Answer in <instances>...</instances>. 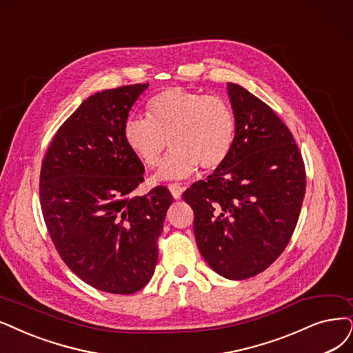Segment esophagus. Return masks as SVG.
I'll use <instances>...</instances> for the list:
<instances>
[{
    "mask_svg": "<svg viewBox=\"0 0 353 353\" xmlns=\"http://www.w3.org/2000/svg\"><path fill=\"white\" fill-rule=\"evenodd\" d=\"M168 190H170V193L173 194V198L174 199H180V196H181V193H183V188H181L180 185H177V183H173V185H168Z\"/></svg>",
    "mask_w": 353,
    "mask_h": 353,
    "instance_id": "1",
    "label": "esophagus"
}]
</instances>
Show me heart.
Returning a JSON list of instances; mask_svg holds the SVG:
<instances>
[{"label":"heart","instance_id":"heart-1","mask_svg":"<svg viewBox=\"0 0 353 353\" xmlns=\"http://www.w3.org/2000/svg\"><path fill=\"white\" fill-rule=\"evenodd\" d=\"M236 138V117L218 96L172 87L155 94L145 108V119H128L123 141L148 168L160 164L165 145L172 147L157 180L186 179L223 164ZM168 142H165V139Z\"/></svg>","mask_w":353,"mask_h":353}]
</instances>
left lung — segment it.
Instances as JSON below:
<instances>
[{
    "mask_svg": "<svg viewBox=\"0 0 353 353\" xmlns=\"http://www.w3.org/2000/svg\"><path fill=\"white\" fill-rule=\"evenodd\" d=\"M236 138L227 160L185 193L205 262L231 281L252 278L285 250L305 193L303 157L266 103L227 83Z\"/></svg>",
    "mask_w": 353,
    "mask_h": 353,
    "instance_id": "8db88e82",
    "label": "left lung"
}]
</instances>
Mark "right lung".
Listing matches in <instances>:
<instances>
[{"instance_id":"1","label":"right lung","mask_w":353,"mask_h":353,"mask_svg":"<svg viewBox=\"0 0 353 353\" xmlns=\"http://www.w3.org/2000/svg\"><path fill=\"white\" fill-rule=\"evenodd\" d=\"M148 85L84 100L58 129L41 170L42 214L59 256L81 281L110 294H134L150 282L173 202L164 186L135 194L143 165L123 141L130 108Z\"/></svg>"}]
</instances>
